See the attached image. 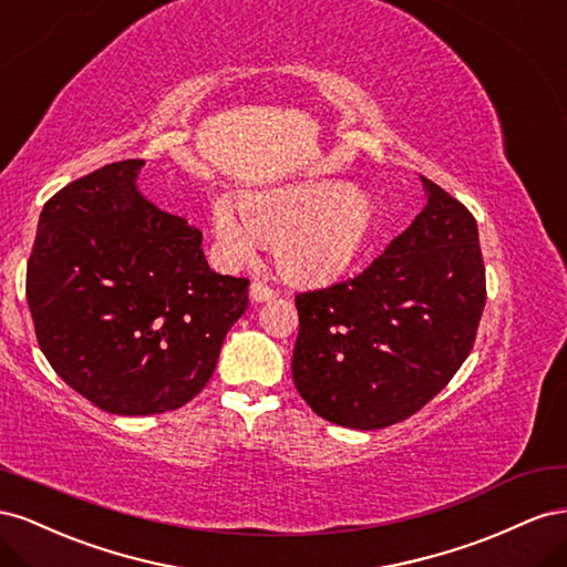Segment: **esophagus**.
Wrapping results in <instances>:
<instances>
[{"mask_svg": "<svg viewBox=\"0 0 567 567\" xmlns=\"http://www.w3.org/2000/svg\"><path fill=\"white\" fill-rule=\"evenodd\" d=\"M249 295H251L254 301H270V299L278 297V289H272V287L266 285V282L254 280L251 287H249Z\"/></svg>", "mask_w": 567, "mask_h": 567, "instance_id": "1", "label": "esophagus"}]
</instances>
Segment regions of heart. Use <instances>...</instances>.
<instances>
[{
	"label": "heart",
	"instance_id": "b5f03b06",
	"mask_svg": "<svg viewBox=\"0 0 567 567\" xmlns=\"http://www.w3.org/2000/svg\"><path fill=\"white\" fill-rule=\"evenodd\" d=\"M212 230L233 261L272 241L278 268L297 282H330L361 256L373 230V202L355 185L295 183L249 192L237 204L220 194L212 204Z\"/></svg>",
	"mask_w": 567,
	"mask_h": 567
}]
</instances>
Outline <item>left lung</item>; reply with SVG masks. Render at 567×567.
Wrapping results in <instances>:
<instances>
[{
	"instance_id": "obj_1",
	"label": "left lung",
	"mask_w": 567,
	"mask_h": 567,
	"mask_svg": "<svg viewBox=\"0 0 567 567\" xmlns=\"http://www.w3.org/2000/svg\"><path fill=\"white\" fill-rule=\"evenodd\" d=\"M427 204L353 278L297 295V392L330 423L380 430L440 394L487 301L477 223L423 177Z\"/></svg>"
}]
</instances>
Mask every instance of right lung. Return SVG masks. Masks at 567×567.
<instances>
[{
  "mask_svg": "<svg viewBox=\"0 0 567 567\" xmlns=\"http://www.w3.org/2000/svg\"><path fill=\"white\" fill-rule=\"evenodd\" d=\"M142 158L109 164L44 204L25 272L38 344L96 409L154 415L212 380L249 280L218 275L202 233L135 187Z\"/></svg>",
  "mask_w": 567,
  "mask_h": 567,
  "instance_id": "obj_1",
  "label": "right lung"
}]
</instances>
